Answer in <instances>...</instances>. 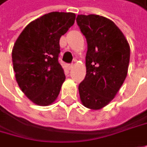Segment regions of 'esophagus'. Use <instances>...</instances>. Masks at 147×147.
I'll return each instance as SVG.
<instances>
[{
  "instance_id": "obj_1",
  "label": "esophagus",
  "mask_w": 147,
  "mask_h": 147,
  "mask_svg": "<svg viewBox=\"0 0 147 147\" xmlns=\"http://www.w3.org/2000/svg\"><path fill=\"white\" fill-rule=\"evenodd\" d=\"M73 67H74V64H73V63H69V64L68 65V69H71Z\"/></svg>"
}]
</instances>
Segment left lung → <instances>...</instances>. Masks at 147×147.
Returning a JSON list of instances; mask_svg holds the SVG:
<instances>
[{
	"mask_svg": "<svg viewBox=\"0 0 147 147\" xmlns=\"http://www.w3.org/2000/svg\"><path fill=\"white\" fill-rule=\"evenodd\" d=\"M78 26L88 44L86 76L78 85L83 105L92 110L107 106L127 74L130 46L111 20L98 15H78Z\"/></svg>",
	"mask_w": 147,
	"mask_h": 147,
	"instance_id": "left-lung-1",
	"label": "left lung"
}]
</instances>
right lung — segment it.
Instances as JSON below:
<instances>
[{
  "label": "right lung",
  "instance_id": "right-lung-1",
  "mask_svg": "<svg viewBox=\"0 0 147 147\" xmlns=\"http://www.w3.org/2000/svg\"><path fill=\"white\" fill-rule=\"evenodd\" d=\"M75 14L54 11L27 25L12 49V62L20 88L34 103L55 102L65 75L59 62V40L74 24Z\"/></svg>",
  "mask_w": 147,
  "mask_h": 147
}]
</instances>
